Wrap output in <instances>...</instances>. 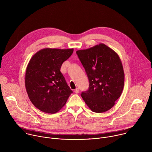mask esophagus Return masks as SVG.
I'll use <instances>...</instances> for the list:
<instances>
[{
    "label": "esophagus",
    "instance_id": "1",
    "mask_svg": "<svg viewBox=\"0 0 152 152\" xmlns=\"http://www.w3.org/2000/svg\"><path fill=\"white\" fill-rule=\"evenodd\" d=\"M75 91V93L77 94V93H79V89L77 88H76V89L75 90V91Z\"/></svg>",
    "mask_w": 152,
    "mask_h": 152
}]
</instances>
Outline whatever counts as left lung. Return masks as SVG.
Listing matches in <instances>:
<instances>
[{
  "instance_id": "left-lung-1",
  "label": "left lung",
  "mask_w": 152,
  "mask_h": 152,
  "mask_svg": "<svg viewBox=\"0 0 152 152\" xmlns=\"http://www.w3.org/2000/svg\"><path fill=\"white\" fill-rule=\"evenodd\" d=\"M76 53L89 80V88L81 96L90 109L97 113L110 110L120 97L124 73L118 54L103 43Z\"/></svg>"
}]
</instances>
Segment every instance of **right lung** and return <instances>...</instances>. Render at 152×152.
Wrapping results in <instances>:
<instances>
[{"mask_svg":"<svg viewBox=\"0 0 152 152\" xmlns=\"http://www.w3.org/2000/svg\"><path fill=\"white\" fill-rule=\"evenodd\" d=\"M73 49H43L30 59L26 70L25 87L38 109L48 114L59 111L73 93L60 69Z\"/></svg>","mask_w":152,"mask_h":152,"instance_id":"obj_1","label":"right lung"}]
</instances>
